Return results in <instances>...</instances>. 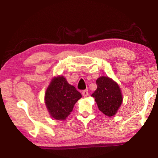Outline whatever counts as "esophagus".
<instances>
[{
    "instance_id": "1",
    "label": "esophagus",
    "mask_w": 158,
    "mask_h": 158,
    "mask_svg": "<svg viewBox=\"0 0 158 158\" xmlns=\"http://www.w3.org/2000/svg\"><path fill=\"white\" fill-rule=\"evenodd\" d=\"M82 95L84 96V97H87L88 95H89V92H88L87 90H84L82 91Z\"/></svg>"
}]
</instances>
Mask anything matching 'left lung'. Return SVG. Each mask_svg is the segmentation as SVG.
<instances>
[{"label": "left lung", "mask_w": 158, "mask_h": 158, "mask_svg": "<svg viewBox=\"0 0 158 158\" xmlns=\"http://www.w3.org/2000/svg\"><path fill=\"white\" fill-rule=\"evenodd\" d=\"M97 89L92 94L99 110L109 117L117 113L123 102L121 88L109 77H100L96 80Z\"/></svg>", "instance_id": "1"}]
</instances>
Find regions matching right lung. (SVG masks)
Returning a JSON list of instances; mask_svg holds the SVG:
<instances>
[{
    "label": "right lung",
    "instance_id": "obj_1",
    "mask_svg": "<svg viewBox=\"0 0 158 158\" xmlns=\"http://www.w3.org/2000/svg\"><path fill=\"white\" fill-rule=\"evenodd\" d=\"M82 97L75 87L69 84L63 76L53 77L44 94V102L50 116L65 121Z\"/></svg>",
    "mask_w": 158,
    "mask_h": 158
}]
</instances>
